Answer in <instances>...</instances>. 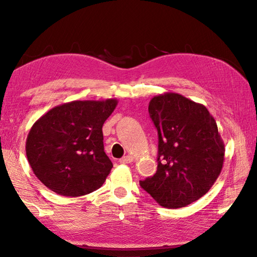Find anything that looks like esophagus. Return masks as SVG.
Returning a JSON list of instances; mask_svg holds the SVG:
<instances>
[{
	"instance_id": "esophagus-1",
	"label": "esophagus",
	"mask_w": 257,
	"mask_h": 257,
	"mask_svg": "<svg viewBox=\"0 0 257 257\" xmlns=\"http://www.w3.org/2000/svg\"><path fill=\"white\" fill-rule=\"evenodd\" d=\"M119 162H120L121 164H128V163H132V162H133V158H132V156H129V155H127V156H123V158H121V159L119 160Z\"/></svg>"
}]
</instances>
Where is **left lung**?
Wrapping results in <instances>:
<instances>
[{"mask_svg":"<svg viewBox=\"0 0 257 257\" xmlns=\"http://www.w3.org/2000/svg\"><path fill=\"white\" fill-rule=\"evenodd\" d=\"M149 113L159 136L158 170L139 185L161 206L184 207L205 195L222 169L216 122L205 106L176 93L152 98Z\"/></svg>","mask_w":257,"mask_h":257,"instance_id":"8db88e82","label":"left lung"}]
</instances>
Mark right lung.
<instances>
[{"label":"right lung","mask_w":257,"mask_h":257,"mask_svg":"<svg viewBox=\"0 0 257 257\" xmlns=\"http://www.w3.org/2000/svg\"><path fill=\"white\" fill-rule=\"evenodd\" d=\"M116 103V99L66 103L34 123L26 153L34 173L47 188L77 197L103 185L113 164L104 152L102 127Z\"/></svg>","instance_id":"obj_1"}]
</instances>
